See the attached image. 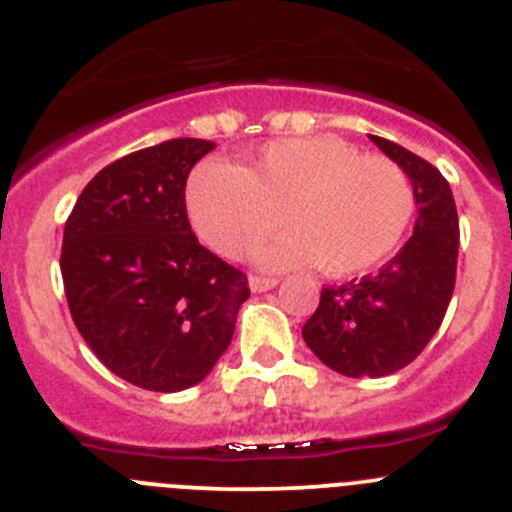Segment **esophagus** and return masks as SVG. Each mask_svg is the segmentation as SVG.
<instances>
[{"label":"esophagus","instance_id":"esophagus-1","mask_svg":"<svg viewBox=\"0 0 512 512\" xmlns=\"http://www.w3.org/2000/svg\"><path fill=\"white\" fill-rule=\"evenodd\" d=\"M277 285V277H265V275H250V287L252 292H265L272 290Z\"/></svg>","mask_w":512,"mask_h":512}]
</instances>
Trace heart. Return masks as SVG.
I'll return each instance as SVG.
<instances>
[{
	"mask_svg": "<svg viewBox=\"0 0 512 512\" xmlns=\"http://www.w3.org/2000/svg\"><path fill=\"white\" fill-rule=\"evenodd\" d=\"M187 212L197 235L225 257L247 255L287 222L295 232L262 247L265 265L317 262L345 277L393 255L413 220L415 190L388 157L317 135L270 142L245 170L202 162L187 185Z\"/></svg>",
	"mask_w": 512,
	"mask_h": 512,
	"instance_id": "b5f03b06",
	"label": "heart"
}]
</instances>
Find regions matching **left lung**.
Wrapping results in <instances>:
<instances>
[{"label":"left lung","instance_id":"left-lung-1","mask_svg":"<svg viewBox=\"0 0 512 512\" xmlns=\"http://www.w3.org/2000/svg\"><path fill=\"white\" fill-rule=\"evenodd\" d=\"M410 177L418 202L415 232L375 275L322 287L302 327L307 347L347 377H382L415 360L443 322L458 270V210L438 167L370 135Z\"/></svg>","mask_w":512,"mask_h":512}]
</instances>
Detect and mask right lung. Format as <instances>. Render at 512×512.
I'll return each mask as SVG.
<instances>
[{
    "label": "right lung",
    "instance_id": "right-lung-1",
    "mask_svg": "<svg viewBox=\"0 0 512 512\" xmlns=\"http://www.w3.org/2000/svg\"><path fill=\"white\" fill-rule=\"evenodd\" d=\"M215 142L177 137L112 162L69 212L62 280L94 355L142 390L205 380L250 297L247 275L202 247L187 220L192 167Z\"/></svg>",
    "mask_w": 512,
    "mask_h": 512
}]
</instances>
